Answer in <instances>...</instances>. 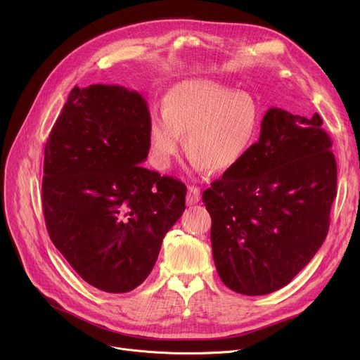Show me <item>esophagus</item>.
Returning a JSON list of instances; mask_svg holds the SVG:
<instances>
[{"mask_svg": "<svg viewBox=\"0 0 360 360\" xmlns=\"http://www.w3.org/2000/svg\"><path fill=\"white\" fill-rule=\"evenodd\" d=\"M201 198V193H200V188L190 185L188 186V193H186V204L188 205H194L200 201Z\"/></svg>", "mask_w": 360, "mask_h": 360, "instance_id": "obj_1", "label": "esophagus"}]
</instances>
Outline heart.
<instances>
[{"label":"heart","mask_w":360,"mask_h":360,"mask_svg":"<svg viewBox=\"0 0 360 360\" xmlns=\"http://www.w3.org/2000/svg\"><path fill=\"white\" fill-rule=\"evenodd\" d=\"M162 113L151 117L148 128L151 153L160 170L169 169L178 155L179 136L185 137V150L197 169L231 170L248 153L259 124L257 103L248 93L205 80L170 89Z\"/></svg>","instance_id":"1"}]
</instances>
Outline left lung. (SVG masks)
Segmentation results:
<instances>
[{
  "mask_svg": "<svg viewBox=\"0 0 360 360\" xmlns=\"http://www.w3.org/2000/svg\"><path fill=\"white\" fill-rule=\"evenodd\" d=\"M323 120L270 108L259 140L202 193L226 286L247 296L286 286L323 245L337 163Z\"/></svg>",
  "mask_w": 360,
  "mask_h": 360,
  "instance_id": "obj_1",
  "label": "left lung"
}]
</instances>
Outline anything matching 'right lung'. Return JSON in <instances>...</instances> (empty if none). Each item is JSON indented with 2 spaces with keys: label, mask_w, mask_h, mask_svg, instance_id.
<instances>
[{
  "label": "right lung",
  "mask_w": 360,
  "mask_h": 360,
  "mask_svg": "<svg viewBox=\"0 0 360 360\" xmlns=\"http://www.w3.org/2000/svg\"><path fill=\"white\" fill-rule=\"evenodd\" d=\"M148 106L122 86H75L45 146L42 207L52 243L108 293L140 286L185 210L186 186L141 166Z\"/></svg>",
  "instance_id": "obj_1"
}]
</instances>
